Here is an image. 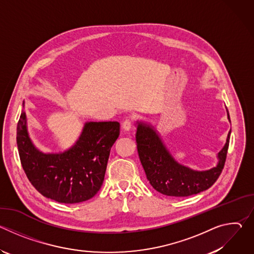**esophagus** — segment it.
I'll return each instance as SVG.
<instances>
[{
    "label": "esophagus",
    "mask_w": 254,
    "mask_h": 254,
    "mask_svg": "<svg viewBox=\"0 0 254 254\" xmlns=\"http://www.w3.org/2000/svg\"><path fill=\"white\" fill-rule=\"evenodd\" d=\"M131 126H132V122L130 120H126L123 123V129L124 130H129L131 128Z\"/></svg>",
    "instance_id": "obj_1"
}]
</instances>
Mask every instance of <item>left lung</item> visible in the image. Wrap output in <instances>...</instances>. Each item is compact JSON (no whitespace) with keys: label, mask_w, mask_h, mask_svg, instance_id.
Here are the masks:
<instances>
[{"label":"left lung","mask_w":254,"mask_h":254,"mask_svg":"<svg viewBox=\"0 0 254 254\" xmlns=\"http://www.w3.org/2000/svg\"><path fill=\"white\" fill-rule=\"evenodd\" d=\"M228 119L230 120L229 114ZM230 132L224 148L218 154L219 163L217 167L209 171L196 172L178 164L169 154L156 131L138 123L135 133L137 153L152 187L164 195L173 197H187L210 188L224 168Z\"/></svg>","instance_id":"obj_1"}]
</instances>
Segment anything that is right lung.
I'll return each instance as SVG.
<instances>
[{
    "mask_svg": "<svg viewBox=\"0 0 254 254\" xmlns=\"http://www.w3.org/2000/svg\"><path fill=\"white\" fill-rule=\"evenodd\" d=\"M120 135L118 122H90L73 147L60 154H43L28 135L26 115L17 126V146L23 170L33 187L46 198L74 204L99 191L111 149Z\"/></svg>",
    "mask_w": 254,
    "mask_h": 254,
    "instance_id": "1",
    "label": "right lung"
}]
</instances>
